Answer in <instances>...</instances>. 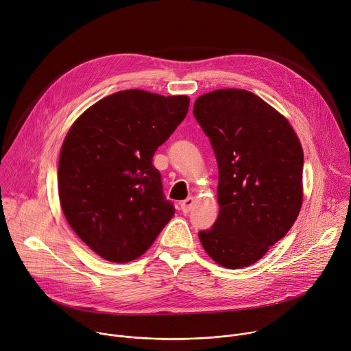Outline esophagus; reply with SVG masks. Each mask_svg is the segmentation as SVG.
Wrapping results in <instances>:
<instances>
[{
    "mask_svg": "<svg viewBox=\"0 0 351 351\" xmlns=\"http://www.w3.org/2000/svg\"><path fill=\"white\" fill-rule=\"evenodd\" d=\"M193 205H194V198H186V199H184L182 202H181V210L184 212V213H188L191 210V208H193Z\"/></svg>",
    "mask_w": 351,
    "mask_h": 351,
    "instance_id": "34e87169",
    "label": "esophagus"
}]
</instances>
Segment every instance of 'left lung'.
Segmentation results:
<instances>
[{
	"mask_svg": "<svg viewBox=\"0 0 351 351\" xmlns=\"http://www.w3.org/2000/svg\"><path fill=\"white\" fill-rule=\"evenodd\" d=\"M194 117L218 161L219 215L198 233L226 268L258 261L302 206L304 152L289 122L256 94L223 88L195 99Z\"/></svg>",
	"mask_w": 351,
	"mask_h": 351,
	"instance_id": "8db88e82",
	"label": "left lung"
}]
</instances>
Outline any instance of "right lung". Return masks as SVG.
I'll use <instances>...</instances> for the list:
<instances>
[{
  "mask_svg": "<svg viewBox=\"0 0 351 351\" xmlns=\"http://www.w3.org/2000/svg\"><path fill=\"white\" fill-rule=\"evenodd\" d=\"M190 98L143 90L108 95L70 128L59 158L64 217L102 258L141 257L176 212L152 160L184 121Z\"/></svg>",
  "mask_w": 351,
  "mask_h": 351,
  "instance_id": "right-lung-1",
  "label": "right lung"
}]
</instances>
